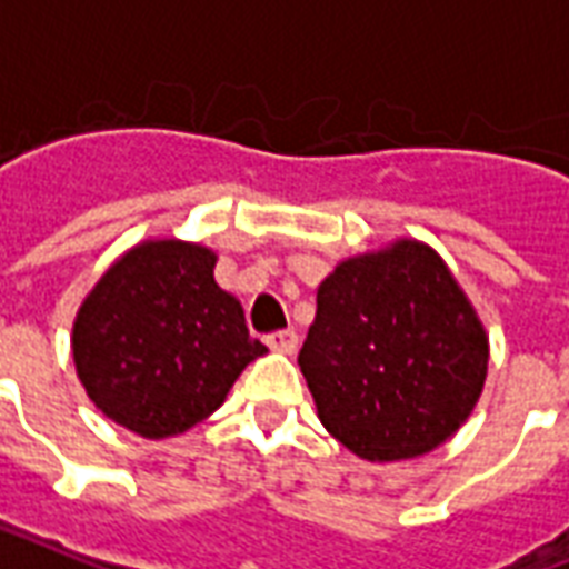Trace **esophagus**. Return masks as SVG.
Instances as JSON below:
<instances>
[{"instance_id": "esophagus-1", "label": "esophagus", "mask_w": 569, "mask_h": 569, "mask_svg": "<svg viewBox=\"0 0 569 569\" xmlns=\"http://www.w3.org/2000/svg\"><path fill=\"white\" fill-rule=\"evenodd\" d=\"M268 349L277 355H295V349H298V333L295 331H280V333H271L268 337Z\"/></svg>"}]
</instances>
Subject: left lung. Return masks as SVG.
Segmentation results:
<instances>
[{"mask_svg": "<svg viewBox=\"0 0 569 569\" xmlns=\"http://www.w3.org/2000/svg\"><path fill=\"white\" fill-rule=\"evenodd\" d=\"M322 427L367 462L457 436L489 372V333L439 250L418 238L337 262L298 355Z\"/></svg>", "mask_w": 569, "mask_h": 569, "instance_id": "8db88e82", "label": "left lung"}]
</instances>
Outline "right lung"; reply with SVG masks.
<instances>
[{
  "label": "right lung",
  "instance_id": "add662e5",
  "mask_svg": "<svg viewBox=\"0 0 569 569\" xmlns=\"http://www.w3.org/2000/svg\"><path fill=\"white\" fill-rule=\"evenodd\" d=\"M217 253L146 238L112 262L73 316L71 355L94 409L142 439H172L227 402L268 352L244 307L214 280Z\"/></svg>",
  "mask_w": 569,
  "mask_h": 569
}]
</instances>
